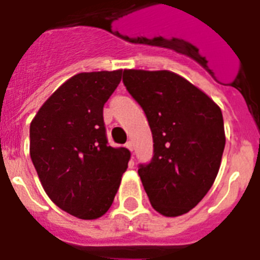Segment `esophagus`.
Returning a JSON list of instances; mask_svg holds the SVG:
<instances>
[{
    "mask_svg": "<svg viewBox=\"0 0 260 260\" xmlns=\"http://www.w3.org/2000/svg\"><path fill=\"white\" fill-rule=\"evenodd\" d=\"M125 146H127V148L129 149V150H132V149H133V144H132V141H128V143L125 144Z\"/></svg>",
    "mask_w": 260,
    "mask_h": 260,
    "instance_id": "obj_1",
    "label": "esophagus"
}]
</instances>
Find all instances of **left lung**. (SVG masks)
Returning a JSON list of instances; mask_svg holds the SVG:
<instances>
[{
    "label": "left lung",
    "mask_w": 260,
    "mask_h": 260,
    "mask_svg": "<svg viewBox=\"0 0 260 260\" xmlns=\"http://www.w3.org/2000/svg\"><path fill=\"white\" fill-rule=\"evenodd\" d=\"M124 86L141 106L153 135V157L139 165L150 204L168 217L207 195L225 148L221 110L192 83L169 71H124Z\"/></svg>",
    "instance_id": "1"
}]
</instances>
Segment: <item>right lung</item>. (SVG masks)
I'll use <instances>...</instances> for the list:
<instances>
[{
  "instance_id": "right-lung-1",
  "label": "right lung",
  "mask_w": 260,
  "mask_h": 260,
  "mask_svg": "<svg viewBox=\"0 0 260 260\" xmlns=\"http://www.w3.org/2000/svg\"><path fill=\"white\" fill-rule=\"evenodd\" d=\"M123 71L76 74L40 107L30 125V155L58 208L82 220L110 209L131 153L108 145L103 106Z\"/></svg>"
}]
</instances>
